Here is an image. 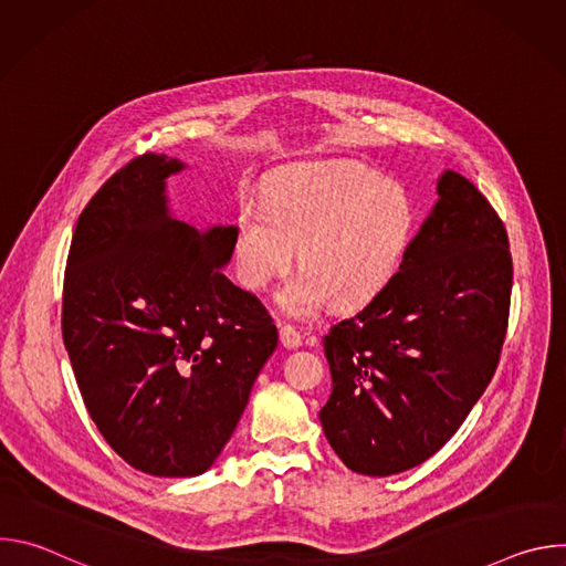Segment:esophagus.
I'll list each match as a JSON object with an SVG mask.
<instances>
[{
  "label": "esophagus",
  "instance_id": "34e87169",
  "mask_svg": "<svg viewBox=\"0 0 566 566\" xmlns=\"http://www.w3.org/2000/svg\"><path fill=\"white\" fill-rule=\"evenodd\" d=\"M280 343L286 347V349H295L302 345V336L300 332H295L291 325H280Z\"/></svg>",
  "mask_w": 566,
  "mask_h": 566
}]
</instances>
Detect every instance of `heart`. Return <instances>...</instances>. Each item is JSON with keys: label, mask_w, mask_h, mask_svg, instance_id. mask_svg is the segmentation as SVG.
<instances>
[{"label": "heart", "mask_w": 566, "mask_h": 566, "mask_svg": "<svg viewBox=\"0 0 566 566\" xmlns=\"http://www.w3.org/2000/svg\"><path fill=\"white\" fill-rule=\"evenodd\" d=\"M417 228L410 192L365 166H291L271 177L266 203L241 206L237 273L262 291L297 249L302 271L277 291L280 308L293 317H311L327 302L354 311L394 280Z\"/></svg>", "instance_id": "1"}]
</instances>
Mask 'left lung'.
<instances>
[{
  "label": "left lung",
  "instance_id": "8db88e82",
  "mask_svg": "<svg viewBox=\"0 0 566 566\" xmlns=\"http://www.w3.org/2000/svg\"><path fill=\"white\" fill-rule=\"evenodd\" d=\"M437 203L394 280L322 338L327 441L360 474L410 470L459 430L489 387L513 286L509 234L465 177L446 170Z\"/></svg>",
  "mask_w": 566,
  "mask_h": 566
}]
</instances>
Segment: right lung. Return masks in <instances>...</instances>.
I'll return each instance as SVG.
<instances>
[{"instance_id":"add662e5","label":"right lung","mask_w":566,"mask_h":566,"mask_svg":"<svg viewBox=\"0 0 566 566\" xmlns=\"http://www.w3.org/2000/svg\"><path fill=\"white\" fill-rule=\"evenodd\" d=\"M186 164L143 154L77 219L64 273L62 338L105 441L154 476L206 472L277 347L264 304L234 286L237 226L199 230L170 212Z\"/></svg>"}]
</instances>
